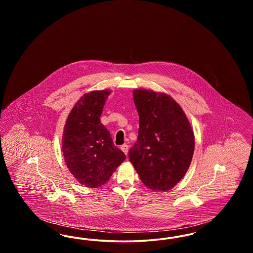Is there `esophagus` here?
Listing matches in <instances>:
<instances>
[{"label":"esophagus","mask_w":253,"mask_h":253,"mask_svg":"<svg viewBox=\"0 0 253 253\" xmlns=\"http://www.w3.org/2000/svg\"><path fill=\"white\" fill-rule=\"evenodd\" d=\"M121 151L127 156V154H128V150H129V146L127 144H123L121 147Z\"/></svg>","instance_id":"34e87169"}]
</instances>
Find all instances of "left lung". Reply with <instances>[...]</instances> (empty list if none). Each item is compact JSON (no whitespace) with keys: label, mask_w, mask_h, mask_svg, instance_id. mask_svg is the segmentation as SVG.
<instances>
[{"label":"left lung","mask_w":253,"mask_h":253,"mask_svg":"<svg viewBox=\"0 0 253 253\" xmlns=\"http://www.w3.org/2000/svg\"><path fill=\"white\" fill-rule=\"evenodd\" d=\"M133 101L139 128L130 161L145 186L166 192L182 179L192 162V126L179 104L166 94L136 89Z\"/></svg>","instance_id":"left-lung-1"}]
</instances>
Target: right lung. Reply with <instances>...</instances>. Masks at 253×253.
Masks as SVG:
<instances>
[{
	"label": "right lung",
	"mask_w": 253,
	"mask_h": 253,
	"mask_svg": "<svg viewBox=\"0 0 253 253\" xmlns=\"http://www.w3.org/2000/svg\"><path fill=\"white\" fill-rule=\"evenodd\" d=\"M110 93L93 91L82 96L64 127L62 152L66 166L77 180L90 188L105 184L126 158L99 119Z\"/></svg>",
	"instance_id": "obj_1"
}]
</instances>
